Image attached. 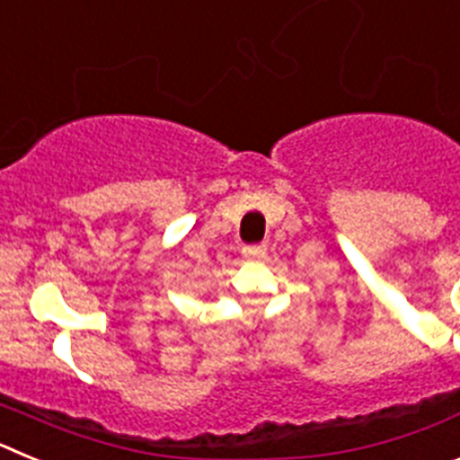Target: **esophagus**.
Segmentation results:
<instances>
[{"label": "esophagus", "instance_id": "34e87169", "mask_svg": "<svg viewBox=\"0 0 460 460\" xmlns=\"http://www.w3.org/2000/svg\"><path fill=\"white\" fill-rule=\"evenodd\" d=\"M265 246H262V243H253V246H243V255H246V258H251V260H258V258H262V255H265Z\"/></svg>", "mask_w": 460, "mask_h": 460}]
</instances>
